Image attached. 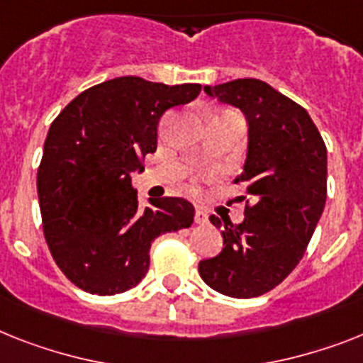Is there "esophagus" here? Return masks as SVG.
Instances as JSON below:
<instances>
[{"label": "esophagus", "mask_w": 363, "mask_h": 363, "mask_svg": "<svg viewBox=\"0 0 363 363\" xmlns=\"http://www.w3.org/2000/svg\"><path fill=\"white\" fill-rule=\"evenodd\" d=\"M194 223H196V224H206V223H208V213H206L203 209L196 208V211H194Z\"/></svg>", "instance_id": "obj_1"}]
</instances>
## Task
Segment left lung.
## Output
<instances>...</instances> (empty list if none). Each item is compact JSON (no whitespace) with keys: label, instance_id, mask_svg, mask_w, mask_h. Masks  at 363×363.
<instances>
[{"label":"left lung","instance_id":"left-lung-1","mask_svg":"<svg viewBox=\"0 0 363 363\" xmlns=\"http://www.w3.org/2000/svg\"><path fill=\"white\" fill-rule=\"evenodd\" d=\"M248 121L245 220L211 215L223 230L220 254L199 263L202 280L233 298H252L298 265L326 202V146L308 111L259 79L203 86Z\"/></svg>","mask_w":363,"mask_h":363}]
</instances>
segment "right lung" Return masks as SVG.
<instances>
[{"mask_svg": "<svg viewBox=\"0 0 363 363\" xmlns=\"http://www.w3.org/2000/svg\"><path fill=\"white\" fill-rule=\"evenodd\" d=\"M200 91L199 83L116 77L76 96L50 125L37 174L42 230L57 267L83 291L104 296L135 287L154 239L193 224L185 199L140 208L130 174L157 150L164 111Z\"/></svg>", "mask_w": 363, "mask_h": 363, "instance_id": "1", "label": "right lung"}]
</instances>
